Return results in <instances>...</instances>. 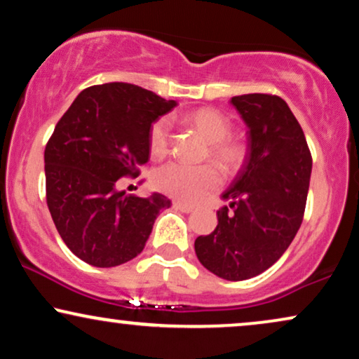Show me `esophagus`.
I'll return each instance as SVG.
<instances>
[{"mask_svg": "<svg viewBox=\"0 0 359 359\" xmlns=\"http://www.w3.org/2000/svg\"><path fill=\"white\" fill-rule=\"evenodd\" d=\"M172 205H174V208H177V210H180V212H185V213L194 212V205H189V203L174 201V203H172Z\"/></svg>", "mask_w": 359, "mask_h": 359, "instance_id": "34e87169", "label": "esophagus"}]
</instances>
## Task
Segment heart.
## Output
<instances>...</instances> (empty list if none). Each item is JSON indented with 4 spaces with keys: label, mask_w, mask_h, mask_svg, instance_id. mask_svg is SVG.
Instances as JSON below:
<instances>
[{
    "label": "heart",
    "mask_w": 359,
    "mask_h": 359,
    "mask_svg": "<svg viewBox=\"0 0 359 359\" xmlns=\"http://www.w3.org/2000/svg\"><path fill=\"white\" fill-rule=\"evenodd\" d=\"M190 126L207 140L208 156L226 174H235L247 158V144L232 137V122L224 112L202 107L189 114ZM149 149L154 157H164L170 149V121L162 117L149 133ZM219 170L213 165L190 167L180 162H169L154 172L152 184L158 192L184 202H197L203 195L219 189Z\"/></svg>",
    "instance_id": "1"
}]
</instances>
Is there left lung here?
<instances>
[{
    "label": "left lung",
    "instance_id": "left-lung-1",
    "mask_svg": "<svg viewBox=\"0 0 359 359\" xmlns=\"http://www.w3.org/2000/svg\"><path fill=\"white\" fill-rule=\"evenodd\" d=\"M248 127L245 164L222 194L215 230L195 240L208 271L240 281L270 269L293 242L305 213L311 154L288 104L271 94L232 97Z\"/></svg>",
    "mask_w": 359,
    "mask_h": 359
}]
</instances>
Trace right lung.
<instances>
[{"label":"right lung","mask_w":359,"mask_h":359,"mask_svg":"<svg viewBox=\"0 0 359 359\" xmlns=\"http://www.w3.org/2000/svg\"><path fill=\"white\" fill-rule=\"evenodd\" d=\"M175 101L127 83L84 89L54 127L44 151L46 202L62 242L81 260L109 269L146 247L170 201L119 190L149 161V133Z\"/></svg>","instance_id":"1"}]
</instances>
